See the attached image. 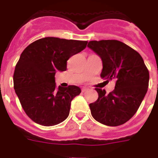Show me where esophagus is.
<instances>
[{"mask_svg": "<svg viewBox=\"0 0 158 158\" xmlns=\"http://www.w3.org/2000/svg\"><path fill=\"white\" fill-rule=\"evenodd\" d=\"M88 90V88H85V87H84V88H82V92H85Z\"/></svg>", "mask_w": 158, "mask_h": 158, "instance_id": "obj_1", "label": "esophagus"}]
</instances>
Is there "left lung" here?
Masks as SVG:
<instances>
[{
    "instance_id": "left-lung-1",
    "label": "left lung",
    "mask_w": 158,
    "mask_h": 158,
    "mask_svg": "<svg viewBox=\"0 0 158 158\" xmlns=\"http://www.w3.org/2000/svg\"><path fill=\"white\" fill-rule=\"evenodd\" d=\"M88 48L102 59V78L115 81V89L109 94L96 89L98 98L89 104L92 115L108 126L123 125L136 113L144 98L149 72L139 53L122 42L90 41Z\"/></svg>"
}]
</instances>
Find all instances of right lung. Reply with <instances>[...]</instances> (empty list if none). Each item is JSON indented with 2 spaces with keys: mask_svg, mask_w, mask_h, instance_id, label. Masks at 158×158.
Instances as JSON below:
<instances>
[{
  "mask_svg": "<svg viewBox=\"0 0 158 158\" xmlns=\"http://www.w3.org/2000/svg\"><path fill=\"white\" fill-rule=\"evenodd\" d=\"M87 41L47 37L23 50L14 73V88L22 107L31 120L44 126L64 121L71 101L80 88L56 87L55 74L65 71L67 60L86 48Z\"/></svg>",
  "mask_w": 158,
  "mask_h": 158,
  "instance_id": "add662e5",
  "label": "right lung"
}]
</instances>
